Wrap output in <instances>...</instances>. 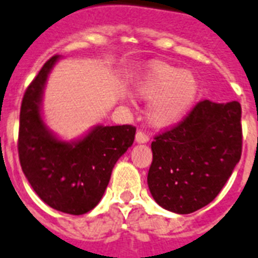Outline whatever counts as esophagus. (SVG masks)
<instances>
[{
    "mask_svg": "<svg viewBox=\"0 0 258 258\" xmlns=\"http://www.w3.org/2000/svg\"><path fill=\"white\" fill-rule=\"evenodd\" d=\"M136 141L138 143H146L150 141V136L145 131H138L136 134Z\"/></svg>",
    "mask_w": 258,
    "mask_h": 258,
    "instance_id": "34e87169",
    "label": "esophagus"
}]
</instances>
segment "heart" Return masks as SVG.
<instances>
[{
	"instance_id": "b5f03b06",
	"label": "heart",
	"mask_w": 258,
	"mask_h": 258,
	"mask_svg": "<svg viewBox=\"0 0 258 258\" xmlns=\"http://www.w3.org/2000/svg\"><path fill=\"white\" fill-rule=\"evenodd\" d=\"M198 90L197 77L169 64L152 66L138 85L143 97L154 98L149 116L157 125L172 124L182 117L195 101Z\"/></svg>"
}]
</instances>
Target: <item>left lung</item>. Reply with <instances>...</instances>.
Segmentation results:
<instances>
[{
    "label": "left lung",
    "mask_w": 258,
    "mask_h": 258,
    "mask_svg": "<svg viewBox=\"0 0 258 258\" xmlns=\"http://www.w3.org/2000/svg\"><path fill=\"white\" fill-rule=\"evenodd\" d=\"M240 118L239 102L204 99L175 126L155 136L147 183L159 206L187 214L214 200L240 160Z\"/></svg>",
    "instance_id": "1"
}]
</instances>
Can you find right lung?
<instances>
[{"mask_svg":"<svg viewBox=\"0 0 258 258\" xmlns=\"http://www.w3.org/2000/svg\"><path fill=\"white\" fill-rule=\"evenodd\" d=\"M58 59L51 56L24 93L18 152L23 173L41 200L80 216L102 199L116 161L133 145L136 126L98 125L77 142L59 141L41 117L45 83Z\"/></svg>","mask_w":258,"mask_h":258,"instance_id":"add662e5","label":"right lung"}]
</instances>
